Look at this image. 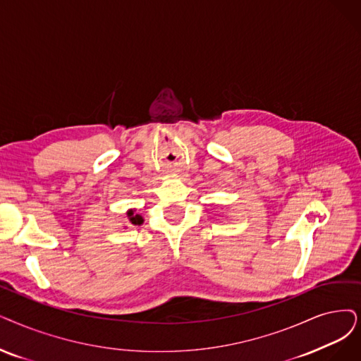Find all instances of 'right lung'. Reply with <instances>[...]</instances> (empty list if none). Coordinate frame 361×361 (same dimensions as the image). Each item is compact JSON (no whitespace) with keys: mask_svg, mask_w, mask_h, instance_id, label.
<instances>
[{"mask_svg":"<svg viewBox=\"0 0 361 361\" xmlns=\"http://www.w3.org/2000/svg\"><path fill=\"white\" fill-rule=\"evenodd\" d=\"M127 219H128V224H132V225H142L143 224V218L140 214H136L135 213V209H130V210H127Z\"/></svg>","mask_w":361,"mask_h":361,"instance_id":"1","label":"right lung"}]
</instances>
